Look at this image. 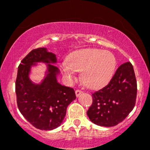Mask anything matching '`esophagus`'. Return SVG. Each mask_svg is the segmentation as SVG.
<instances>
[{"label":"esophagus","instance_id":"obj_1","mask_svg":"<svg viewBox=\"0 0 150 150\" xmlns=\"http://www.w3.org/2000/svg\"><path fill=\"white\" fill-rule=\"evenodd\" d=\"M82 93V91L81 90H79V89H76V91H75V94H76V97H78L79 96V95H80V94Z\"/></svg>","mask_w":150,"mask_h":150}]
</instances>
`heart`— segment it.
<instances>
[{
	"mask_svg": "<svg viewBox=\"0 0 150 150\" xmlns=\"http://www.w3.org/2000/svg\"><path fill=\"white\" fill-rule=\"evenodd\" d=\"M116 67V59L110 52L84 49L71 54L62 71L69 79H72L75 71L82 72L85 84L91 88H98L110 81Z\"/></svg>",
	"mask_w": 150,
	"mask_h": 150,
	"instance_id": "heart-1",
	"label": "heart"
}]
</instances>
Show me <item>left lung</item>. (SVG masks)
Wrapping results in <instances>:
<instances>
[{
	"instance_id": "obj_1",
	"label": "left lung",
	"mask_w": 150,
	"mask_h": 150,
	"mask_svg": "<svg viewBox=\"0 0 150 150\" xmlns=\"http://www.w3.org/2000/svg\"><path fill=\"white\" fill-rule=\"evenodd\" d=\"M137 80L131 62L118 67L110 83L92 94L87 111L89 120L104 127L115 126L128 116L137 98Z\"/></svg>"
}]
</instances>
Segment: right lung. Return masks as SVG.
I'll return each instance as SVG.
<instances>
[{
  "label": "right lung",
  "instance_id": "1",
  "mask_svg": "<svg viewBox=\"0 0 150 150\" xmlns=\"http://www.w3.org/2000/svg\"><path fill=\"white\" fill-rule=\"evenodd\" d=\"M55 63V55L46 48L34 49L22 60L18 67L16 94L18 108L22 116L36 128L52 130L61 125L67 107L76 98L74 88L57 82L56 66L48 64V74L40 85L28 77L30 67L36 62Z\"/></svg>",
  "mask_w": 150,
  "mask_h": 150
}]
</instances>
